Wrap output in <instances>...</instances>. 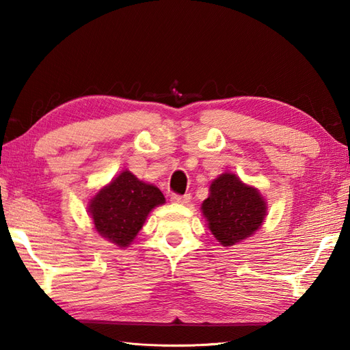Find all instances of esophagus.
<instances>
[{
	"label": "esophagus",
	"instance_id": "1",
	"mask_svg": "<svg viewBox=\"0 0 350 350\" xmlns=\"http://www.w3.org/2000/svg\"><path fill=\"white\" fill-rule=\"evenodd\" d=\"M189 200H191L189 194H187V196H177V194H173V196H171V202L176 203V204H187V203L189 202Z\"/></svg>",
	"mask_w": 350,
	"mask_h": 350
}]
</instances>
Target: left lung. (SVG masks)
<instances>
[{
    "label": "left lung",
    "instance_id": "8db88e82",
    "mask_svg": "<svg viewBox=\"0 0 350 350\" xmlns=\"http://www.w3.org/2000/svg\"><path fill=\"white\" fill-rule=\"evenodd\" d=\"M266 209L258 189L233 173L218 176L202 204L207 227L222 247H233L254 234L263 224Z\"/></svg>",
    "mask_w": 350,
    "mask_h": 350
}]
</instances>
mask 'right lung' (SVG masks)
I'll return each mask as SVG.
<instances>
[{"mask_svg": "<svg viewBox=\"0 0 350 350\" xmlns=\"http://www.w3.org/2000/svg\"><path fill=\"white\" fill-rule=\"evenodd\" d=\"M163 203L165 197L154 185L124 170L90 200L88 213L103 239L126 248L143 228L148 213Z\"/></svg>", "mask_w": 350, "mask_h": 350, "instance_id": "add662e5", "label": "right lung"}]
</instances>
